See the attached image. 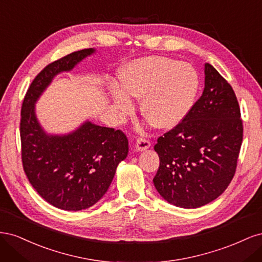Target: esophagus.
<instances>
[{
    "instance_id": "34e87169",
    "label": "esophagus",
    "mask_w": 262,
    "mask_h": 262,
    "mask_svg": "<svg viewBox=\"0 0 262 262\" xmlns=\"http://www.w3.org/2000/svg\"><path fill=\"white\" fill-rule=\"evenodd\" d=\"M149 146H150L149 141H147L145 139H138L137 142H136V146H134V148H136V150H138V152H142V150L147 149Z\"/></svg>"
}]
</instances>
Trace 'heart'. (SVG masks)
<instances>
[{
    "label": "heart",
    "mask_w": 262,
    "mask_h": 262,
    "mask_svg": "<svg viewBox=\"0 0 262 262\" xmlns=\"http://www.w3.org/2000/svg\"><path fill=\"white\" fill-rule=\"evenodd\" d=\"M118 77L121 89L110 87L118 113L132 115L134 102L130 97L142 99V115L162 130L172 129L182 121L199 87V76L192 66L157 55L128 62L119 69Z\"/></svg>",
    "instance_id": "heart-1"
}]
</instances>
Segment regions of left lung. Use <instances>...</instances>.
<instances>
[{"mask_svg":"<svg viewBox=\"0 0 262 262\" xmlns=\"http://www.w3.org/2000/svg\"><path fill=\"white\" fill-rule=\"evenodd\" d=\"M243 142L236 95L217 71L204 64L201 97L177 126L154 146L160 167L158 193L179 208L195 209L215 200L232 181Z\"/></svg>","mask_w":262,"mask_h":262,"instance_id":"8db88e82","label":"left lung"}]
</instances>
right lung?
Wrapping results in <instances>:
<instances>
[{
	"mask_svg": "<svg viewBox=\"0 0 262 262\" xmlns=\"http://www.w3.org/2000/svg\"><path fill=\"white\" fill-rule=\"evenodd\" d=\"M95 52L94 48L80 50L47 66L31 83L21 106L24 170L41 198L64 211H81L97 203L129 153L128 139L119 130L85 120L69 133H48L37 118L36 102L53 78L71 72Z\"/></svg>",
	"mask_w": 262,
	"mask_h": 262,
	"instance_id": "add662e5",
	"label": "right lung"
}]
</instances>
